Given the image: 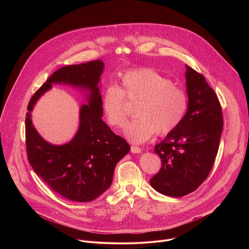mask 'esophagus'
Listing matches in <instances>:
<instances>
[{"label":"esophagus","mask_w":249,"mask_h":249,"mask_svg":"<svg viewBox=\"0 0 249 249\" xmlns=\"http://www.w3.org/2000/svg\"><path fill=\"white\" fill-rule=\"evenodd\" d=\"M131 152L133 154H139L142 152V150H141V148H139L137 146H131Z\"/></svg>","instance_id":"obj_1"}]
</instances>
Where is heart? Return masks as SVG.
<instances>
[{
    "label": "heart",
    "mask_w": 249,
    "mask_h": 249,
    "mask_svg": "<svg viewBox=\"0 0 249 249\" xmlns=\"http://www.w3.org/2000/svg\"><path fill=\"white\" fill-rule=\"evenodd\" d=\"M121 87L105 89L101 107L107 123L123 127L129 111L126 98L137 102L133 119L125 128V136L134 143L149 140L155 133L164 136L180 125L188 109V97L184 89L156 71L148 68L134 69L120 78Z\"/></svg>",
    "instance_id": "b5f03b06"
}]
</instances>
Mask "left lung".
<instances>
[{
    "mask_svg": "<svg viewBox=\"0 0 249 249\" xmlns=\"http://www.w3.org/2000/svg\"><path fill=\"white\" fill-rule=\"evenodd\" d=\"M188 109L183 121L155 146L161 167L150 183L158 192L182 197L208 177L218 154L223 131L219 98L204 76L186 66Z\"/></svg>",
    "mask_w": 249,
    "mask_h": 249,
    "instance_id": "obj_1",
    "label": "left lung"
}]
</instances>
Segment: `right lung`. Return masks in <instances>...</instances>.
I'll use <instances>...</instances> for the list:
<instances>
[{
  "label": "right lung",
  "mask_w": 249,
  "mask_h": 249,
  "mask_svg": "<svg viewBox=\"0 0 249 249\" xmlns=\"http://www.w3.org/2000/svg\"><path fill=\"white\" fill-rule=\"evenodd\" d=\"M104 64L100 60L60 68L36 90L27 105L25 144L28 161L50 189L66 199L89 202L112 183L117 162L128 154L130 146L106 125L101 117V94L98 84ZM67 83L90 90L89 105L82 106L80 127L68 144L54 146L35 130L30 112L38 98L52 83Z\"/></svg>",
  "instance_id": "add662e5"
}]
</instances>
